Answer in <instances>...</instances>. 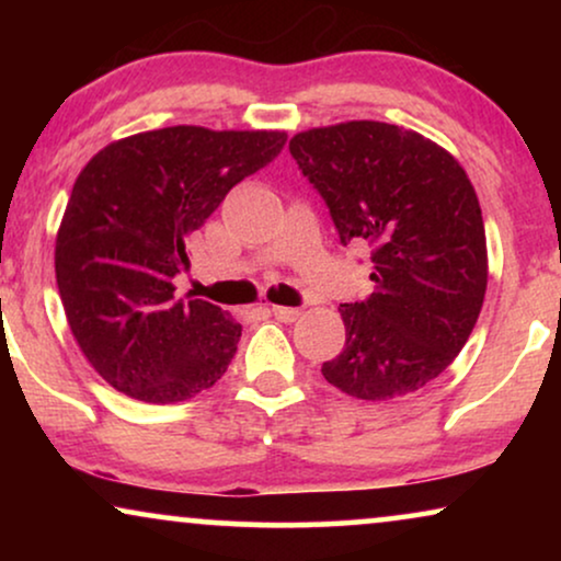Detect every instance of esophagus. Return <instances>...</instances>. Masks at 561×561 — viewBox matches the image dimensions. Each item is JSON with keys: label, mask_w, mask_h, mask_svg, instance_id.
Instances as JSON below:
<instances>
[{"label": "esophagus", "mask_w": 561, "mask_h": 561, "mask_svg": "<svg viewBox=\"0 0 561 561\" xmlns=\"http://www.w3.org/2000/svg\"><path fill=\"white\" fill-rule=\"evenodd\" d=\"M271 313L278 321H286V324H290V321H296L298 317H301V309H290V306H271Z\"/></svg>", "instance_id": "1"}]
</instances>
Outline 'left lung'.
I'll return each mask as SVG.
<instances>
[{"mask_svg":"<svg viewBox=\"0 0 561 561\" xmlns=\"http://www.w3.org/2000/svg\"><path fill=\"white\" fill-rule=\"evenodd\" d=\"M288 148L340 240L373 244L375 290L340 306L347 340L321 373L363 401L416 393L455 363L485 301L488 242L472 181L442 145L388 122L313 127Z\"/></svg>","mask_w":561,"mask_h":561,"instance_id":"1","label":"left lung"}]
</instances>
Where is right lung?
<instances>
[{"label": "right lung", "mask_w": 561, "mask_h": 561, "mask_svg": "<svg viewBox=\"0 0 561 561\" xmlns=\"http://www.w3.org/2000/svg\"><path fill=\"white\" fill-rule=\"evenodd\" d=\"M286 137L175 125L114 140L83 165L56 234V280L76 344L114 390L181 403L227 373L242 327L175 298L173 278L191 234Z\"/></svg>", "instance_id": "right-lung-1"}]
</instances>
